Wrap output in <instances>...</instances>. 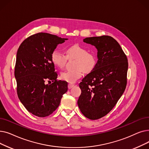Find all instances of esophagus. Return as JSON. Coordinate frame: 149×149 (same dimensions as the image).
Listing matches in <instances>:
<instances>
[{
  "mask_svg": "<svg viewBox=\"0 0 149 149\" xmlns=\"http://www.w3.org/2000/svg\"><path fill=\"white\" fill-rule=\"evenodd\" d=\"M74 86V85L72 84H68V88H69V89H71V88H72Z\"/></svg>",
  "mask_w": 149,
  "mask_h": 149,
  "instance_id": "34e87169",
  "label": "esophagus"
}]
</instances>
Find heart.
I'll return each mask as SVG.
<instances>
[{
    "mask_svg": "<svg viewBox=\"0 0 149 149\" xmlns=\"http://www.w3.org/2000/svg\"><path fill=\"white\" fill-rule=\"evenodd\" d=\"M66 56L58 50H54L51 54L52 63L58 68L65 66L67 58H75L73 70H66L61 73V80L70 83H75L83 75V70L88 72L95 67L97 58L94 53L88 52L84 47L78 44L70 46L66 49ZM67 57L66 58V57Z\"/></svg>",
    "mask_w": 149,
    "mask_h": 149,
    "instance_id": "1",
    "label": "heart"
}]
</instances>
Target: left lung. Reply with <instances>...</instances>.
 I'll return each instance as SVG.
<instances>
[{
    "mask_svg": "<svg viewBox=\"0 0 149 149\" xmlns=\"http://www.w3.org/2000/svg\"><path fill=\"white\" fill-rule=\"evenodd\" d=\"M83 42L97 49V63L79 84L77 104L90 120L106 115L122 96L127 84V58L120 44L111 36L87 37Z\"/></svg>",
    "mask_w": 149,
    "mask_h": 149,
    "instance_id": "1",
    "label": "left lung"
}]
</instances>
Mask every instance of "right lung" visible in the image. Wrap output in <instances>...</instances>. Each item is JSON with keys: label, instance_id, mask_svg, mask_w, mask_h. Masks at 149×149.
<instances>
[{"label": "right lung", "instance_id": "right-lung-1", "mask_svg": "<svg viewBox=\"0 0 149 149\" xmlns=\"http://www.w3.org/2000/svg\"><path fill=\"white\" fill-rule=\"evenodd\" d=\"M68 38L39 33L23 41L18 49L14 76L18 97L27 111L38 117L49 116L56 110L68 83L57 81L51 54ZM53 83L46 84V81Z\"/></svg>", "mask_w": 149, "mask_h": 149}]
</instances>
